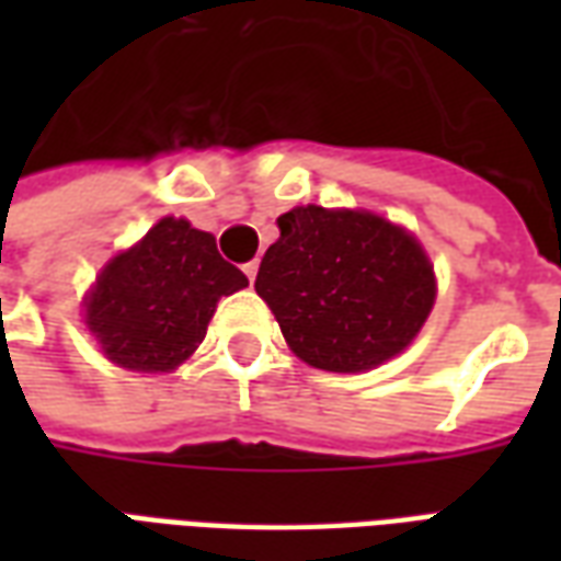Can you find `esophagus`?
<instances>
[{"instance_id": "1", "label": "esophagus", "mask_w": 561, "mask_h": 561, "mask_svg": "<svg viewBox=\"0 0 561 561\" xmlns=\"http://www.w3.org/2000/svg\"><path fill=\"white\" fill-rule=\"evenodd\" d=\"M243 273H245V276H249V282H255L257 261H249V264H243Z\"/></svg>"}]
</instances>
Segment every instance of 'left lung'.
<instances>
[{
	"mask_svg": "<svg viewBox=\"0 0 561 561\" xmlns=\"http://www.w3.org/2000/svg\"><path fill=\"white\" fill-rule=\"evenodd\" d=\"M264 252L255 291L304 364L364 373L421 333L435 273L412 233L366 209L294 207Z\"/></svg>",
	"mask_w": 561,
	"mask_h": 561,
	"instance_id": "8db88e82",
	"label": "left lung"
}]
</instances>
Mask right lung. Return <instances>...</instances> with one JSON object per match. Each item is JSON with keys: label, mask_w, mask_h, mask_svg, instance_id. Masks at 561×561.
I'll return each mask as SVG.
<instances>
[{"label": "right lung", "mask_w": 561, "mask_h": 561, "mask_svg": "<svg viewBox=\"0 0 561 561\" xmlns=\"http://www.w3.org/2000/svg\"><path fill=\"white\" fill-rule=\"evenodd\" d=\"M245 285L213 233L164 216L107 261L83 300V321L116 366L171 373L201 345L221 297Z\"/></svg>", "instance_id": "right-lung-1"}]
</instances>
